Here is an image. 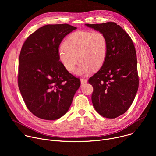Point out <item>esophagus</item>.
I'll return each mask as SVG.
<instances>
[{
  "instance_id": "1",
  "label": "esophagus",
  "mask_w": 156,
  "mask_h": 156,
  "mask_svg": "<svg viewBox=\"0 0 156 156\" xmlns=\"http://www.w3.org/2000/svg\"><path fill=\"white\" fill-rule=\"evenodd\" d=\"M87 80L86 79H81V84H85L87 83Z\"/></svg>"
}]
</instances>
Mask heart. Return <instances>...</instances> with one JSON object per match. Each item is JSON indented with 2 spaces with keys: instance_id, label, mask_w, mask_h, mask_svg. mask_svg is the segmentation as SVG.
Returning a JSON list of instances; mask_svg holds the SVG:
<instances>
[{
  "instance_id": "obj_1",
  "label": "heart",
  "mask_w": 156,
  "mask_h": 156,
  "mask_svg": "<svg viewBox=\"0 0 156 156\" xmlns=\"http://www.w3.org/2000/svg\"><path fill=\"white\" fill-rule=\"evenodd\" d=\"M107 52L108 43L104 34L99 31H78L65 39L58 49V56L64 68L69 72L74 70L80 60L81 63L75 73L86 76L93 70H98L102 67Z\"/></svg>"
}]
</instances>
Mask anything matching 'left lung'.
Wrapping results in <instances>:
<instances>
[{
  "label": "left lung",
  "instance_id": "left-lung-1",
  "mask_svg": "<svg viewBox=\"0 0 156 156\" xmlns=\"http://www.w3.org/2000/svg\"><path fill=\"white\" fill-rule=\"evenodd\" d=\"M85 25L104 34L108 43L104 65L88 80L94 89L92 102L101 115L115 119L129 108L138 90L134 44L125 30L114 22Z\"/></svg>",
  "mask_w": 156,
  "mask_h": 156
}]
</instances>
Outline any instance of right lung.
I'll return each mask as SVG.
<instances>
[{
	"mask_svg": "<svg viewBox=\"0 0 156 156\" xmlns=\"http://www.w3.org/2000/svg\"><path fill=\"white\" fill-rule=\"evenodd\" d=\"M76 29L68 24L43 26L29 36L21 48L18 87L27 108L38 118L62 117L80 87V79L64 68L58 56L62 39Z\"/></svg>",
	"mask_w": 156,
	"mask_h": 156,
	"instance_id": "add662e5",
	"label": "right lung"
}]
</instances>
